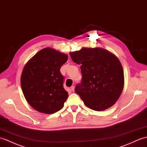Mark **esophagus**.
<instances>
[{"mask_svg": "<svg viewBox=\"0 0 147 147\" xmlns=\"http://www.w3.org/2000/svg\"><path fill=\"white\" fill-rule=\"evenodd\" d=\"M74 88H75V87H74V86H72L71 87V90L73 92H74Z\"/></svg>", "mask_w": 147, "mask_h": 147, "instance_id": "1", "label": "esophagus"}]
</instances>
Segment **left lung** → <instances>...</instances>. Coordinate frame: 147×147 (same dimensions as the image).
<instances>
[{"label":"left lung","instance_id":"obj_1","mask_svg":"<svg viewBox=\"0 0 147 147\" xmlns=\"http://www.w3.org/2000/svg\"><path fill=\"white\" fill-rule=\"evenodd\" d=\"M81 65L82 78L75 92L91 110L103 111L112 107L120 96L124 74L118 58L101 48H85L70 53Z\"/></svg>","mask_w":147,"mask_h":147}]
</instances>
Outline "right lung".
I'll return each instance as SVG.
<instances>
[{
    "mask_svg": "<svg viewBox=\"0 0 147 147\" xmlns=\"http://www.w3.org/2000/svg\"><path fill=\"white\" fill-rule=\"evenodd\" d=\"M68 56L46 47L30 59L22 71L20 84L29 105L40 113L53 114L64 107L68 93L63 87L61 67Z\"/></svg>",
    "mask_w": 147,
    "mask_h": 147,
    "instance_id": "1",
    "label": "right lung"
}]
</instances>
